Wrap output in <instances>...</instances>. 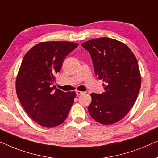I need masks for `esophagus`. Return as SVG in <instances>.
Returning <instances> with one entry per match:
<instances>
[{
	"instance_id": "34e87169",
	"label": "esophagus",
	"mask_w": 158,
	"mask_h": 158,
	"mask_svg": "<svg viewBox=\"0 0 158 158\" xmlns=\"http://www.w3.org/2000/svg\"><path fill=\"white\" fill-rule=\"evenodd\" d=\"M76 92H77V96L81 95V94H82L85 93V92H81V91H77Z\"/></svg>"
}]
</instances>
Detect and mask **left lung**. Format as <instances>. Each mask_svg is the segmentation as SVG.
<instances>
[{"label": "left lung", "instance_id": "1", "mask_svg": "<svg viewBox=\"0 0 158 158\" xmlns=\"http://www.w3.org/2000/svg\"><path fill=\"white\" fill-rule=\"evenodd\" d=\"M81 46L91 56L96 77L105 83L104 92L90 94L88 111L98 123L113 124L126 116L137 98L142 82L137 60L127 45L108 37Z\"/></svg>", "mask_w": 158, "mask_h": 158}]
</instances>
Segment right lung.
I'll list each match as a JSON object with an SVG mask.
<instances>
[{
	"mask_svg": "<svg viewBox=\"0 0 158 158\" xmlns=\"http://www.w3.org/2000/svg\"><path fill=\"white\" fill-rule=\"evenodd\" d=\"M78 46L66 41L42 42L23 58L16 79V94L26 113L44 127L52 128L66 119L75 92L52 87L64 58Z\"/></svg>",
	"mask_w": 158,
	"mask_h": 158,
	"instance_id": "obj_1",
	"label": "right lung"
}]
</instances>
